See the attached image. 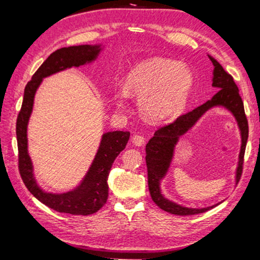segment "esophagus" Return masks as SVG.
Masks as SVG:
<instances>
[{
  "label": "esophagus",
  "instance_id": "34e87169",
  "mask_svg": "<svg viewBox=\"0 0 260 260\" xmlns=\"http://www.w3.org/2000/svg\"><path fill=\"white\" fill-rule=\"evenodd\" d=\"M132 142H133L134 146L141 147V146H143L144 142H146V139H144V136H142V135L136 134L133 136V139H132Z\"/></svg>",
  "mask_w": 260,
  "mask_h": 260
}]
</instances>
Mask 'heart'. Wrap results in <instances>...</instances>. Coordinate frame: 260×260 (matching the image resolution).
I'll list each match as a JSON object with an SVG mask.
<instances>
[{
    "label": "heart",
    "instance_id": "heart-1",
    "mask_svg": "<svg viewBox=\"0 0 260 260\" xmlns=\"http://www.w3.org/2000/svg\"><path fill=\"white\" fill-rule=\"evenodd\" d=\"M193 86L186 65L165 58H150L131 70L125 90L114 95L118 108H125L128 94L139 98L140 111L151 121H165L182 112Z\"/></svg>",
    "mask_w": 260,
    "mask_h": 260
}]
</instances>
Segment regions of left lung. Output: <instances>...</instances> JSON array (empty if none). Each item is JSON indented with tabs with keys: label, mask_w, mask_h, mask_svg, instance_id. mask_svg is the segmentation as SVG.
Wrapping results in <instances>:
<instances>
[{
	"label": "left lung",
	"mask_w": 260,
	"mask_h": 260,
	"mask_svg": "<svg viewBox=\"0 0 260 260\" xmlns=\"http://www.w3.org/2000/svg\"><path fill=\"white\" fill-rule=\"evenodd\" d=\"M209 57L214 67L212 86L219 88L218 93L212 99L209 100L208 102L202 104L201 107L178 117L171 124L158 128L146 146L148 186L151 199L161 210L177 215H192L203 213L218 205L215 204L213 206H209V208L203 209L184 208L182 205H179L172 201L165 199L161 195L159 188L160 180L165 177L167 170L170 167L171 160L173 158L174 147L177 144L179 138L184 133H187L195 125V122L202 117V114H204L209 109L221 105V107L230 110L234 114L237 125L240 127L242 138L239 166H237L236 170V182H239L242 175V171H243L244 152L249 135V126L244 112L243 101L241 99L239 94V88H237L233 77L223 70V68L217 60L212 58L211 56Z\"/></svg>",
	"instance_id": "left-lung-1"
}]
</instances>
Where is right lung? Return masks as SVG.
<instances>
[{
	"label": "right lung",
	"instance_id": "add662e5",
	"mask_svg": "<svg viewBox=\"0 0 260 260\" xmlns=\"http://www.w3.org/2000/svg\"><path fill=\"white\" fill-rule=\"evenodd\" d=\"M101 51V46H73L60 48L43 61L27 82L21 109L17 117L16 134L18 143V169L26 188L48 208L61 213L89 215L107 203L109 195L108 177L114 159L126 147L129 132L114 131L102 136L99 151L80 186L64 193L46 192L38 186L33 174V165L27 152V124L33 109L34 95L43 78L72 67L93 61Z\"/></svg>",
	"mask_w": 260,
	"mask_h": 260
}]
</instances>
